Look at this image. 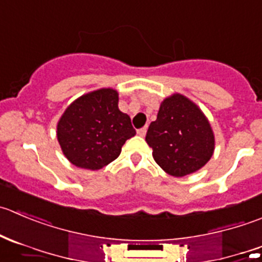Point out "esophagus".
<instances>
[{"label": "esophagus", "mask_w": 262, "mask_h": 262, "mask_svg": "<svg viewBox=\"0 0 262 262\" xmlns=\"http://www.w3.org/2000/svg\"><path fill=\"white\" fill-rule=\"evenodd\" d=\"M146 133H147L146 126H143V128H141V129H138V130H137V134H138L139 137H144V136H146Z\"/></svg>", "instance_id": "34e87169"}]
</instances>
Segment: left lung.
I'll return each mask as SVG.
<instances>
[{"label": "left lung", "mask_w": 262, "mask_h": 262, "mask_svg": "<svg viewBox=\"0 0 262 262\" xmlns=\"http://www.w3.org/2000/svg\"><path fill=\"white\" fill-rule=\"evenodd\" d=\"M146 142L160 167L172 177H185L209 162L215 137L201 108L185 96L174 93L160 105L148 126Z\"/></svg>", "instance_id": "left-lung-1"}]
</instances>
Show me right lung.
<instances>
[{
	"label": "right lung",
	"mask_w": 262,
	"mask_h": 262,
	"mask_svg": "<svg viewBox=\"0 0 262 262\" xmlns=\"http://www.w3.org/2000/svg\"><path fill=\"white\" fill-rule=\"evenodd\" d=\"M119 93L101 88L70 103L57 123V141L63 155L82 169L98 170L121 152L136 136L130 118L118 107Z\"/></svg>",
	"instance_id": "obj_1"
}]
</instances>
